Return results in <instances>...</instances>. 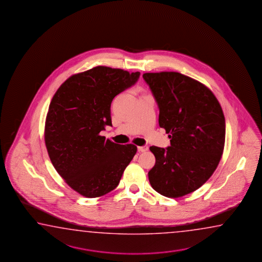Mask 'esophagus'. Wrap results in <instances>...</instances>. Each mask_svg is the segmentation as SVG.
I'll use <instances>...</instances> for the list:
<instances>
[{
  "label": "esophagus",
  "mask_w": 262,
  "mask_h": 262,
  "mask_svg": "<svg viewBox=\"0 0 262 262\" xmlns=\"http://www.w3.org/2000/svg\"><path fill=\"white\" fill-rule=\"evenodd\" d=\"M138 149H139V151L145 152V151H147V150H148V146H141V147H138Z\"/></svg>",
  "instance_id": "1"
}]
</instances>
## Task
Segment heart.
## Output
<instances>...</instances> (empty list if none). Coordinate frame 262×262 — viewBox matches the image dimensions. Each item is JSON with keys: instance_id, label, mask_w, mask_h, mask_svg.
Segmentation results:
<instances>
[{"instance_id": "obj_1", "label": "heart", "mask_w": 262, "mask_h": 262, "mask_svg": "<svg viewBox=\"0 0 262 262\" xmlns=\"http://www.w3.org/2000/svg\"><path fill=\"white\" fill-rule=\"evenodd\" d=\"M139 92L143 93V90H142V89H141V88H139ZM142 96H144V93H143V94H142Z\"/></svg>"}]
</instances>
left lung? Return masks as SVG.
<instances>
[{
  "label": "left lung",
  "mask_w": 262,
  "mask_h": 262,
  "mask_svg": "<svg viewBox=\"0 0 262 262\" xmlns=\"http://www.w3.org/2000/svg\"><path fill=\"white\" fill-rule=\"evenodd\" d=\"M159 107L160 127L170 147L151 146L155 164L149 170L154 190L178 198L199 189L215 172L225 143L221 104L205 84L180 72L144 73Z\"/></svg>",
  "instance_id": "left-lung-1"
}]
</instances>
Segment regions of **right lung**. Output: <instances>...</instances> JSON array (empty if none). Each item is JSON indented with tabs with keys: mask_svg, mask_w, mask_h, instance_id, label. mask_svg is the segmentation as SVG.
Segmentation results:
<instances>
[{
	"mask_svg": "<svg viewBox=\"0 0 262 262\" xmlns=\"http://www.w3.org/2000/svg\"><path fill=\"white\" fill-rule=\"evenodd\" d=\"M140 72L98 66L68 78L52 98L45 141L52 164L72 189L96 198L114 190L137 147L100 136L112 126L113 98L134 85Z\"/></svg>",
	"mask_w": 262,
	"mask_h": 262,
	"instance_id": "add662e5",
	"label": "right lung"
}]
</instances>
